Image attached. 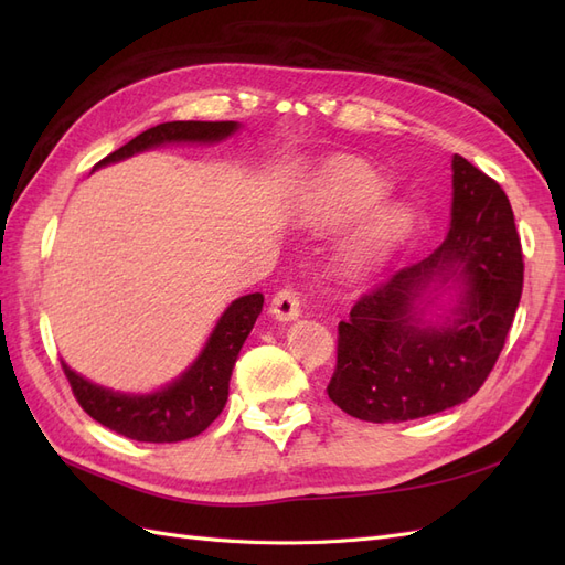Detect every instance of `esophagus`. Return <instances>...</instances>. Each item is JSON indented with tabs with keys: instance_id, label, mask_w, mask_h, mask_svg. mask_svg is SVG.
I'll use <instances>...</instances> for the list:
<instances>
[{
	"instance_id": "obj_1",
	"label": "esophagus",
	"mask_w": 565,
	"mask_h": 565,
	"mask_svg": "<svg viewBox=\"0 0 565 565\" xmlns=\"http://www.w3.org/2000/svg\"><path fill=\"white\" fill-rule=\"evenodd\" d=\"M268 313L280 320V322H289V320H297L301 313V306H299V297L292 289H280V292L273 297L270 306H268Z\"/></svg>"
}]
</instances>
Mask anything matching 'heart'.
<instances>
[{
	"label": "heart",
	"mask_w": 565,
	"mask_h": 565,
	"mask_svg": "<svg viewBox=\"0 0 565 565\" xmlns=\"http://www.w3.org/2000/svg\"><path fill=\"white\" fill-rule=\"evenodd\" d=\"M386 191L388 183L377 169L358 158H337L320 172L309 207V221L320 228L341 226L371 210L386 195ZM409 228H413V212L407 204H379L341 237L337 249L339 270L349 280H365L374 276L391 259V254L401 247Z\"/></svg>",
	"instance_id": "heart-1"
}]
</instances>
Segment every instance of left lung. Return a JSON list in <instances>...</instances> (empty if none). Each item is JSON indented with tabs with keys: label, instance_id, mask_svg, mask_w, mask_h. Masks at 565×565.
I'll use <instances>...</instances> for the list:
<instances>
[{
	"label": "left lung",
	"instance_id": "left-lung-1",
	"mask_svg": "<svg viewBox=\"0 0 565 565\" xmlns=\"http://www.w3.org/2000/svg\"><path fill=\"white\" fill-rule=\"evenodd\" d=\"M451 289V301L441 295ZM523 292V254L498 181L452 156L446 241L339 322L328 386L347 415L386 424L469 401L498 363Z\"/></svg>",
	"mask_w": 565,
	"mask_h": 565
}]
</instances>
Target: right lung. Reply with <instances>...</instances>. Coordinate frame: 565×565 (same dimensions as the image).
Masks as SVG:
<instances>
[{"label": "right lung", "mask_w": 565, "mask_h": 565, "mask_svg": "<svg viewBox=\"0 0 565 565\" xmlns=\"http://www.w3.org/2000/svg\"><path fill=\"white\" fill-rule=\"evenodd\" d=\"M237 122H164L136 136L100 160L94 172L113 162H122L164 143H218L233 136ZM264 295H245L228 303L204 341L195 361L177 380L150 393H122L98 386L71 370L63 372L73 386L77 403L92 419L110 431L143 443H177L202 434L221 415L228 401V382L237 355L262 313Z\"/></svg>", "instance_id": "add662e5"}]
</instances>
